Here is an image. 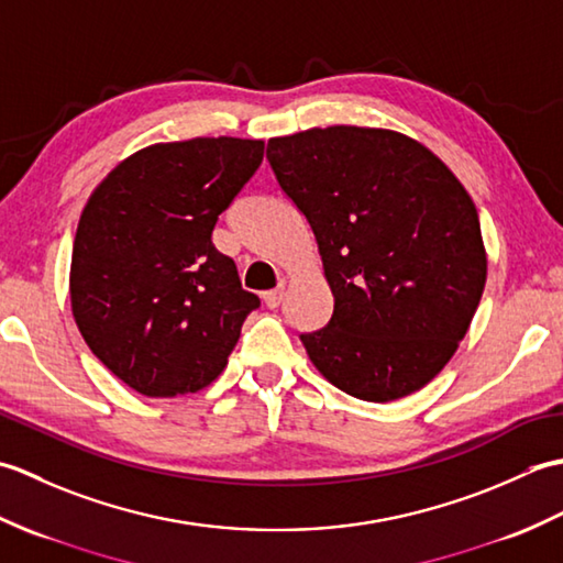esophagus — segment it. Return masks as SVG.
Wrapping results in <instances>:
<instances>
[{"label":"esophagus","instance_id":"esophagus-1","mask_svg":"<svg viewBox=\"0 0 563 563\" xmlns=\"http://www.w3.org/2000/svg\"><path fill=\"white\" fill-rule=\"evenodd\" d=\"M283 297H285V290H283V288L268 290V292H263V302H266L268 309H275V307H278V305L283 302Z\"/></svg>","mask_w":563,"mask_h":563}]
</instances>
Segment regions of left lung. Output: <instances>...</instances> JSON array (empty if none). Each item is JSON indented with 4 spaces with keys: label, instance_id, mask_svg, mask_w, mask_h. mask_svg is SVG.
I'll return each instance as SVG.
<instances>
[{
    "label": "left lung",
    "instance_id": "1",
    "mask_svg": "<svg viewBox=\"0 0 563 563\" xmlns=\"http://www.w3.org/2000/svg\"><path fill=\"white\" fill-rule=\"evenodd\" d=\"M283 194L312 227L333 295L302 333L309 361L363 401H394L457 351L486 283L482 224L464 186L421 142L331 125L271 137Z\"/></svg>",
    "mask_w": 563,
    "mask_h": 563
}]
</instances>
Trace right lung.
<instances>
[{"label":"right lung","instance_id":"obj_1","mask_svg":"<svg viewBox=\"0 0 563 563\" xmlns=\"http://www.w3.org/2000/svg\"><path fill=\"white\" fill-rule=\"evenodd\" d=\"M263 140L194 137L130 154L84 208L71 314L91 353L145 397L208 387L261 305L212 230L256 174Z\"/></svg>","mask_w":563,"mask_h":563}]
</instances>
